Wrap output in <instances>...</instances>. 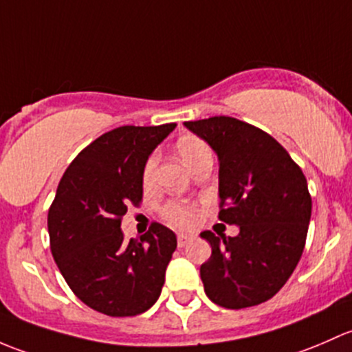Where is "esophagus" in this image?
Here are the masks:
<instances>
[{"mask_svg":"<svg viewBox=\"0 0 352 352\" xmlns=\"http://www.w3.org/2000/svg\"><path fill=\"white\" fill-rule=\"evenodd\" d=\"M191 241H193V235L177 234V245H179V248H184V245L190 244Z\"/></svg>","mask_w":352,"mask_h":352,"instance_id":"esophagus-1","label":"esophagus"}]
</instances>
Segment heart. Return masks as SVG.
I'll return each mask as SVG.
<instances>
[{
	"label": "heart",
	"mask_w": 352,
	"mask_h": 352,
	"mask_svg": "<svg viewBox=\"0 0 352 352\" xmlns=\"http://www.w3.org/2000/svg\"><path fill=\"white\" fill-rule=\"evenodd\" d=\"M177 151H179L181 157H183L184 164H186L188 168H191L195 162H198L200 159L212 154L208 144H206L205 140L198 139V137H184V139H181L179 142H177ZM155 164H157V155L151 154L142 169L144 184L151 183ZM161 217L164 219V222H168L169 226L175 227V229H191V227L197 223V206L186 201L171 200L166 203V205H162Z\"/></svg>",
	"instance_id": "1"
}]
</instances>
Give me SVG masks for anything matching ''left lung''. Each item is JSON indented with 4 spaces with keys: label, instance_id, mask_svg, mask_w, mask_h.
Segmentation results:
<instances>
[{
    "label": "left lung",
    "instance_id": "obj_1",
    "mask_svg": "<svg viewBox=\"0 0 352 352\" xmlns=\"http://www.w3.org/2000/svg\"><path fill=\"white\" fill-rule=\"evenodd\" d=\"M184 125L219 155V219L241 229L235 237L200 234L212 245L200 267L206 296L230 310L267 302L305 248L311 215L307 177L276 139L251 123L212 117Z\"/></svg>",
    "mask_w": 352,
    "mask_h": 352
}]
</instances>
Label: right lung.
I'll list each match as a JSON object with an SVG mask.
<instances>
[{"label":"right lung","instance_id":"1","mask_svg":"<svg viewBox=\"0 0 352 352\" xmlns=\"http://www.w3.org/2000/svg\"><path fill=\"white\" fill-rule=\"evenodd\" d=\"M176 123L125 125L93 140L76 155L49 208L50 251L69 288L89 309L133 317L155 303L176 235L152 222L140 239L125 241L126 206L142 201V169Z\"/></svg>","mask_w":352,"mask_h":352}]
</instances>
